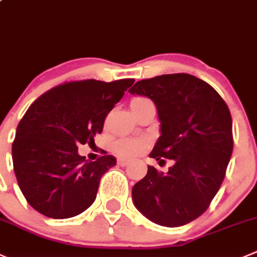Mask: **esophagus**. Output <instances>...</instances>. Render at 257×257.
<instances>
[{"label": "esophagus", "mask_w": 257, "mask_h": 257, "mask_svg": "<svg viewBox=\"0 0 257 257\" xmlns=\"http://www.w3.org/2000/svg\"><path fill=\"white\" fill-rule=\"evenodd\" d=\"M118 164L121 167H125L129 164V161L128 159H118Z\"/></svg>", "instance_id": "esophagus-1"}]
</instances>
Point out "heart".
Wrapping results in <instances>:
<instances>
[{"label": "heart", "mask_w": 257, "mask_h": 257, "mask_svg": "<svg viewBox=\"0 0 257 257\" xmlns=\"http://www.w3.org/2000/svg\"><path fill=\"white\" fill-rule=\"evenodd\" d=\"M151 103V100H148L147 98L143 96H136V98L132 100L131 106L132 110H136V109L141 108V106L146 105V104ZM148 147V141L143 138H123L119 139L114 143V152H115L118 156L123 157V158H132V157H137L139 154L143 153L144 151Z\"/></svg>", "instance_id": "obj_1"}]
</instances>
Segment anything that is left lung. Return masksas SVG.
Segmentation results:
<instances>
[{"mask_svg":"<svg viewBox=\"0 0 257 257\" xmlns=\"http://www.w3.org/2000/svg\"><path fill=\"white\" fill-rule=\"evenodd\" d=\"M131 94L156 104L161 137L149 157L163 173L148 167L132 196L136 207L157 225L178 227L200 217L220 189L233 149L232 119L220 94L189 74H167L137 81Z\"/></svg>","mask_w":257,"mask_h":257,"instance_id":"8db88e82","label":"left lung"}]
</instances>
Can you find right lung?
Masks as SVG:
<instances>
[{"mask_svg":"<svg viewBox=\"0 0 257 257\" xmlns=\"http://www.w3.org/2000/svg\"><path fill=\"white\" fill-rule=\"evenodd\" d=\"M133 83L134 79L69 81L30 105L17 125L12 161L22 195L37 212L61 220L93 205L101 176L116 159L103 156L86 161L78 146L94 144L108 113Z\"/></svg>","mask_w":257,"mask_h":257,"instance_id":"add662e5","label":"right lung"}]
</instances>
